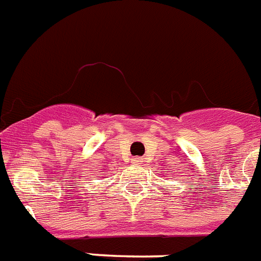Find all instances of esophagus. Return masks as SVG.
<instances>
[{
    "instance_id": "obj_1",
    "label": "esophagus",
    "mask_w": 261,
    "mask_h": 261,
    "mask_svg": "<svg viewBox=\"0 0 261 261\" xmlns=\"http://www.w3.org/2000/svg\"><path fill=\"white\" fill-rule=\"evenodd\" d=\"M133 161H135L136 165H139L140 162H141V160H140V158H136V160H133Z\"/></svg>"
}]
</instances>
